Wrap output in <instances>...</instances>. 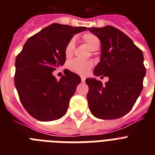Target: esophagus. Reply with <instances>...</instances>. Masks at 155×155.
Returning a JSON list of instances; mask_svg holds the SVG:
<instances>
[{"label":"esophagus","instance_id":"obj_1","mask_svg":"<svg viewBox=\"0 0 155 155\" xmlns=\"http://www.w3.org/2000/svg\"><path fill=\"white\" fill-rule=\"evenodd\" d=\"M81 81H82L83 83L85 82V77H84V76H81Z\"/></svg>","mask_w":155,"mask_h":155}]
</instances>
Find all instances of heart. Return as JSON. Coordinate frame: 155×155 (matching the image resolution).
<instances>
[{
  "label": "heart",
  "mask_w": 155,
  "mask_h": 155,
  "mask_svg": "<svg viewBox=\"0 0 155 155\" xmlns=\"http://www.w3.org/2000/svg\"><path fill=\"white\" fill-rule=\"evenodd\" d=\"M83 39L91 51H96L101 46V41H100L99 38L92 34H85L83 36ZM75 39L72 38L71 39L69 40V42H68V44L65 47V55L67 57H71L72 55L74 50H75ZM92 67V62L87 60H80L77 58L70 61L68 65V69L71 71L80 75H87Z\"/></svg>",
  "instance_id": "obj_1"
}]
</instances>
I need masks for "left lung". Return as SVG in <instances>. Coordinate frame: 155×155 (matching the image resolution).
<instances>
[{
    "instance_id": "left-lung-1",
    "label": "left lung",
    "mask_w": 155,
    "mask_h": 155,
    "mask_svg": "<svg viewBox=\"0 0 155 155\" xmlns=\"http://www.w3.org/2000/svg\"><path fill=\"white\" fill-rule=\"evenodd\" d=\"M87 29L101 42V60L93 74L109 78L105 84L95 78L86 79L88 107L99 119H117L132 109L143 88V53L127 35L113 26Z\"/></svg>"
}]
</instances>
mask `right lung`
Masks as SVG:
<instances>
[{
    "instance_id": "right-lung-1",
    "label": "right lung",
    "mask_w": 155,
    "mask_h": 155,
    "mask_svg": "<svg viewBox=\"0 0 155 155\" xmlns=\"http://www.w3.org/2000/svg\"><path fill=\"white\" fill-rule=\"evenodd\" d=\"M86 30L53 23L30 37L17 56L15 87L23 107L35 119L51 121L67 113L81 79L67 70L57 80L52 72L65 63L69 40Z\"/></svg>"
}]
</instances>
